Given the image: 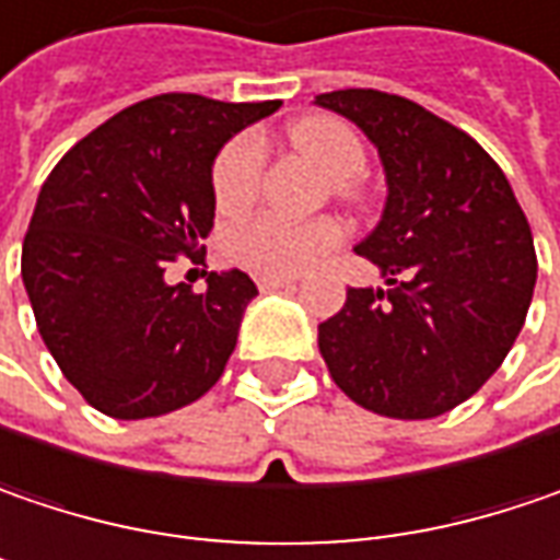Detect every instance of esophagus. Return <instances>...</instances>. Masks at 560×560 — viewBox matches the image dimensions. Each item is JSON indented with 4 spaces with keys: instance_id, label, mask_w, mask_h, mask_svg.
Here are the masks:
<instances>
[{
    "instance_id": "esophagus-1",
    "label": "esophagus",
    "mask_w": 560,
    "mask_h": 560,
    "mask_svg": "<svg viewBox=\"0 0 560 560\" xmlns=\"http://www.w3.org/2000/svg\"><path fill=\"white\" fill-rule=\"evenodd\" d=\"M256 284H259V291H279V288H291L294 279H284V276H259Z\"/></svg>"
}]
</instances>
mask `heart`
I'll return each mask as SVG.
<instances>
[{
	"instance_id": "heart-1",
	"label": "heart",
	"mask_w": 560,
	"mask_h": 560,
	"mask_svg": "<svg viewBox=\"0 0 560 560\" xmlns=\"http://www.w3.org/2000/svg\"><path fill=\"white\" fill-rule=\"evenodd\" d=\"M294 149L313 161L326 177H332L339 192L351 189V180L364 174L368 151L354 129L332 116H307L288 129ZM266 154L256 136L231 139L212 167V199L218 212L237 214L249 209L259 192ZM342 231L336 221H307L291 224L272 214L249 218L244 224L231 228L224 237V253L247 266L259 276H298L311 269L313 262L339 244Z\"/></svg>"
}]
</instances>
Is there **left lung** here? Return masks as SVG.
<instances>
[{
  "instance_id": "left-lung-1",
  "label": "left lung",
  "mask_w": 560,
  "mask_h": 560,
  "mask_svg": "<svg viewBox=\"0 0 560 560\" xmlns=\"http://www.w3.org/2000/svg\"><path fill=\"white\" fill-rule=\"evenodd\" d=\"M380 154L386 206L354 247L386 279L348 288L319 323V354L358 406L438 418L491 377L536 288V247L504 171L472 136L409 97L374 88L316 94Z\"/></svg>"
}]
</instances>
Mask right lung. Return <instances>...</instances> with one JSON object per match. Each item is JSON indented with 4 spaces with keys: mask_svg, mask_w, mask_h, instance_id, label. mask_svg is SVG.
<instances>
[{
    "mask_svg": "<svg viewBox=\"0 0 560 560\" xmlns=\"http://www.w3.org/2000/svg\"><path fill=\"white\" fill-rule=\"evenodd\" d=\"M279 107L158 94L84 136L40 186L21 279L44 342L88 406L122 421L158 418L224 374L256 284L231 269L196 294L167 284L164 269L177 256L196 262L212 231L218 151Z\"/></svg>",
    "mask_w": 560,
    "mask_h": 560,
    "instance_id": "1",
    "label": "right lung"
}]
</instances>
